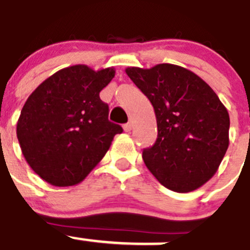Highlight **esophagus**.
<instances>
[{
  "mask_svg": "<svg viewBox=\"0 0 250 250\" xmlns=\"http://www.w3.org/2000/svg\"><path fill=\"white\" fill-rule=\"evenodd\" d=\"M132 127H133V123L128 122L123 125V129H125V132H129L132 129Z\"/></svg>",
  "mask_w": 250,
  "mask_h": 250,
  "instance_id": "1",
  "label": "esophagus"
}]
</instances>
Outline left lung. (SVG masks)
Instances as JSON below:
<instances>
[{
	"label": "left lung",
	"instance_id": "8db88e82",
	"mask_svg": "<svg viewBox=\"0 0 250 250\" xmlns=\"http://www.w3.org/2000/svg\"><path fill=\"white\" fill-rule=\"evenodd\" d=\"M125 73L153 105L157 140L143 149L147 168L165 188L190 192L209 181L229 146V113L200 77L173 64Z\"/></svg>",
	"mask_w": 250,
	"mask_h": 250
}]
</instances>
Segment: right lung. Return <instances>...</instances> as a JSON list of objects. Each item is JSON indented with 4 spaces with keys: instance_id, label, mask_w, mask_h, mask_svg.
I'll use <instances>...</instances> for the list:
<instances>
[{
    "instance_id": "1",
    "label": "right lung",
    "mask_w": 250,
    "mask_h": 250,
    "mask_svg": "<svg viewBox=\"0 0 250 250\" xmlns=\"http://www.w3.org/2000/svg\"><path fill=\"white\" fill-rule=\"evenodd\" d=\"M114 68L73 65L44 80L26 101L17 121V140L26 162L50 185L83 181L101 162L122 127L108 121L99 93Z\"/></svg>"
}]
</instances>
